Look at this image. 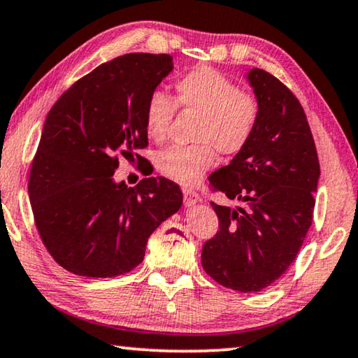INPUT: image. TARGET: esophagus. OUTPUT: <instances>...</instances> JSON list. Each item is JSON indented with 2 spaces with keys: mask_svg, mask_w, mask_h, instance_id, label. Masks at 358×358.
<instances>
[{
  "mask_svg": "<svg viewBox=\"0 0 358 358\" xmlns=\"http://www.w3.org/2000/svg\"><path fill=\"white\" fill-rule=\"evenodd\" d=\"M183 194H185V204L186 206H194V204H197V202H201V196L193 189H185Z\"/></svg>",
  "mask_w": 358,
  "mask_h": 358,
  "instance_id": "esophagus-1",
  "label": "esophagus"
}]
</instances>
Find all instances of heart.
<instances>
[{
  "mask_svg": "<svg viewBox=\"0 0 358 358\" xmlns=\"http://www.w3.org/2000/svg\"><path fill=\"white\" fill-rule=\"evenodd\" d=\"M199 115L193 131L194 145L172 146L159 152L156 169L181 186H193L220 156H234L246 148L259 120V103L252 94L212 67H197L175 82V101L161 92L149 96L145 127L149 138H167L175 109Z\"/></svg>",
  "mask_w": 358,
  "mask_h": 358,
  "instance_id": "1",
  "label": "heart"
}]
</instances>
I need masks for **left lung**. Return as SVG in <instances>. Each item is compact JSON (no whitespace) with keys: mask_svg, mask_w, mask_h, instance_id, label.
<instances>
[{"mask_svg":"<svg viewBox=\"0 0 358 358\" xmlns=\"http://www.w3.org/2000/svg\"><path fill=\"white\" fill-rule=\"evenodd\" d=\"M246 78L259 120L246 148L209 177L212 189L236 206L212 202L220 230L204 244L201 262L218 285L257 292L289 268L306 239L320 164L296 96L262 69H250Z\"/></svg>","mask_w":358,"mask_h":358,"instance_id":"obj_1","label":"left lung"}]
</instances>
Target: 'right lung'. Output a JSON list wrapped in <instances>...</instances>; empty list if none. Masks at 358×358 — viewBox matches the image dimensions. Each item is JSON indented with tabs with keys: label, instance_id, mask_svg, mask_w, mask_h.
Wrapping results in <instances>:
<instances>
[{
	"label": "right lung",
	"instance_id": "obj_1",
	"mask_svg": "<svg viewBox=\"0 0 358 358\" xmlns=\"http://www.w3.org/2000/svg\"><path fill=\"white\" fill-rule=\"evenodd\" d=\"M172 71L169 55L115 57L73 83L46 115L30 204L48 252L73 275L131 271L145 259L148 238L183 204L180 186L164 177L135 188L114 180L119 157L130 161L148 146L146 101Z\"/></svg>",
	"mask_w": 358,
	"mask_h": 358
}]
</instances>
